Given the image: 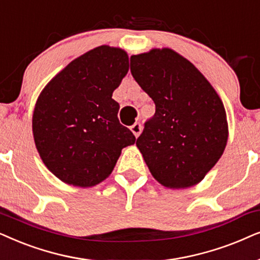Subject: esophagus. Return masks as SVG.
<instances>
[{"label":"esophagus","instance_id":"1","mask_svg":"<svg viewBox=\"0 0 260 260\" xmlns=\"http://www.w3.org/2000/svg\"><path fill=\"white\" fill-rule=\"evenodd\" d=\"M141 129H143V127H141V124L139 122H136L134 124H132V126H131V131H132L133 134L137 138L139 137V134L141 133Z\"/></svg>","mask_w":260,"mask_h":260}]
</instances>
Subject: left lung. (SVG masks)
<instances>
[{
	"label": "left lung",
	"instance_id": "left-lung-1",
	"mask_svg": "<svg viewBox=\"0 0 260 260\" xmlns=\"http://www.w3.org/2000/svg\"><path fill=\"white\" fill-rule=\"evenodd\" d=\"M131 72L155 105L137 139L148 170L170 189L200 183L228 139L226 110L215 89L171 48L132 55Z\"/></svg>",
	"mask_w": 260,
	"mask_h": 260
}]
</instances>
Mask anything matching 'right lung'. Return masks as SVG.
Returning <instances> with one entry per match:
<instances>
[{
  "mask_svg": "<svg viewBox=\"0 0 260 260\" xmlns=\"http://www.w3.org/2000/svg\"><path fill=\"white\" fill-rule=\"evenodd\" d=\"M126 51L102 45L72 60L37 100L34 143L47 169L75 186H94L112 174L136 137L117 119L114 90L127 75Z\"/></svg>",
  "mask_w": 260,
  "mask_h": 260,
  "instance_id": "add662e5",
  "label": "right lung"
}]
</instances>
